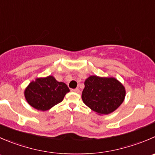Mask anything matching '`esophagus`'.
<instances>
[{
    "mask_svg": "<svg viewBox=\"0 0 155 155\" xmlns=\"http://www.w3.org/2000/svg\"><path fill=\"white\" fill-rule=\"evenodd\" d=\"M71 91H73V92H76V93H79V92H80V91H79V88H75V89H72Z\"/></svg>",
    "mask_w": 155,
    "mask_h": 155,
    "instance_id": "obj_1",
    "label": "esophagus"
}]
</instances>
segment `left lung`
Listing matches in <instances>:
<instances>
[{"instance_id": "left-lung-1", "label": "left lung", "mask_w": 155, "mask_h": 155, "mask_svg": "<svg viewBox=\"0 0 155 155\" xmlns=\"http://www.w3.org/2000/svg\"><path fill=\"white\" fill-rule=\"evenodd\" d=\"M84 84L82 101L99 115L114 112L125 98V88L114 77L91 76Z\"/></svg>"}]
</instances>
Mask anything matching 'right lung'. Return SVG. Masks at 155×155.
<instances>
[{
    "label": "right lung",
    "mask_w": 155,
    "mask_h": 155,
    "mask_svg": "<svg viewBox=\"0 0 155 155\" xmlns=\"http://www.w3.org/2000/svg\"><path fill=\"white\" fill-rule=\"evenodd\" d=\"M70 89L64 82H58L52 76L37 78L24 91L27 102L38 110H48L64 99Z\"/></svg>",
    "instance_id": "1"
}]
</instances>
